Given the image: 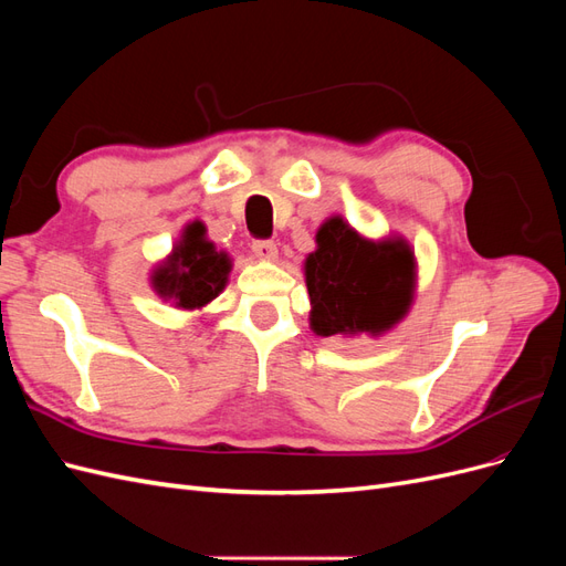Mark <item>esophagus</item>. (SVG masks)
<instances>
[{
  "label": "esophagus",
  "instance_id": "obj_1",
  "mask_svg": "<svg viewBox=\"0 0 566 566\" xmlns=\"http://www.w3.org/2000/svg\"><path fill=\"white\" fill-rule=\"evenodd\" d=\"M252 252L256 260H264V262H276V256H279V248L273 241H254Z\"/></svg>",
  "mask_w": 566,
  "mask_h": 566
}]
</instances>
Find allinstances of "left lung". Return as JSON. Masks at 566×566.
Segmentation results:
<instances>
[{"label":"left lung","mask_w":566,"mask_h":566,"mask_svg":"<svg viewBox=\"0 0 566 566\" xmlns=\"http://www.w3.org/2000/svg\"><path fill=\"white\" fill-rule=\"evenodd\" d=\"M310 328L321 337H380L401 323L418 287L416 252L403 235L366 238L333 214L304 260Z\"/></svg>","instance_id":"left-lung-1"}]
</instances>
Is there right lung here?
Masks as SVG:
<instances>
[{
  "mask_svg": "<svg viewBox=\"0 0 566 566\" xmlns=\"http://www.w3.org/2000/svg\"><path fill=\"white\" fill-rule=\"evenodd\" d=\"M233 260L217 250L200 219L188 221L177 243L150 271V287L163 302L181 312H200L229 283Z\"/></svg>",
  "mask_w": 566,
  "mask_h": 566,
  "instance_id": "1",
  "label": "right lung"
}]
</instances>
